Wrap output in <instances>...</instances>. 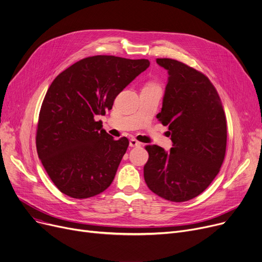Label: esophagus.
I'll return each instance as SVG.
<instances>
[{
	"label": "esophagus",
	"instance_id": "1",
	"mask_svg": "<svg viewBox=\"0 0 262 262\" xmlns=\"http://www.w3.org/2000/svg\"><path fill=\"white\" fill-rule=\"evenodd\" d=\"M140 145H141V143L137 141L136 139H130V140H129V146L130 147H136V146H140Z\"/></svg>",
	"mask_w": 262,
	"mask_h": 262
}]
</instances>
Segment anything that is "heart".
<instances>
[{
  "label": "heart",
  "instance_id": "heart-1",
  "mask_svg": "<svg viewBox=\"0 0 262 262\" xmlns=\"http://www.w3.org/2000/svg\"><path fill=\"white\" fill-rule=\"evenodd\" d=\"M148 86H156V85H155V84H149Z\"/></svg>",
  "mask_w": 262,
  "mask_h": 262
}]
</instances>
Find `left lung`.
<instances>
[{
    "label": "left lung",
    "instance_id": "8db88e82",
    "mask_svg": "<svg viewBox=\"0 0 262 262\" xmlns=\"http://www.w3.org/2000/svg\"><path fill=\"white\" fill-rule=\"evenodd\" d=\"M168 73L161 113L169 151L147 145L144 180L156 195L184 202L200 195L218 175L226 149V119L220 97L202 73L172 59H157Z\"/></svg>",
    "mask_w": 262,
    "mask_h": 262
}]
</instances>
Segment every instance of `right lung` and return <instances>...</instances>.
Here are the masks:
<instances>
[{
	"label": "right lung",
	"instance_id": "obj_1",
	"mask_svg": "<svg viewBox=\"0 0 262 262\" xmlns=\"http://www.w3.org/2000/svg\"><path fill=\"white\" fill-rule=\"evenodd\" d=\"M149 66L146 59L115 56L82 59L62 72L43 100L37 128L39 158L63 194L85 199L105 190L128 147L102 128L96 118Z\"/></svg>",
	"mask_w": 262,
	"mask_h": 262
}]
</instances>
